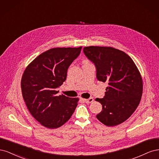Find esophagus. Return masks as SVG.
<instances>
[{
  "label": "esophagus",
  "instance_id": "esophagus-1",
  "mask_svg": "<svg viewBox=\"0 0 159 159\" xmlns=\"http://www.w3.org/2000/svg\"><path fill=\"white\" fill-rule=\"evenodd\" d=\"M83 101L86 103H91L93 102V99L92 98H90L89 99H84Z\"/></svg>",
  "mask_w": 159,
  "mask_h": 159
}]
</instances>
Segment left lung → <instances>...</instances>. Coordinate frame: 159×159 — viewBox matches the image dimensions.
<instances>
[{
  "mask_svg": "<svg viewBox=\"0 0 159 159\" xmlns=\"http://www.w3.org/2000/svg\"><path fill=\"white\" fill-rule=\"evenodd\" d=\"M84 52L95 66L97 79L108 83L103 98L95 99L103 109L96 117L108 127L125 121L137 108L143 93V80L135 64L126 53L112 47H84Z\"/></svg>",
  "mask_w": 159,
  "mask_h": 159,
  "instance_id": "1",
  "label": "left lung"
}]
</instances>
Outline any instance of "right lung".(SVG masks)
I'll return each mask as SVG.
<instances>
[{
  "label": "right lung",
  "instance_id": "1",
  "mask_svg": "<svg viewBox=\"0 0 159 159\" xmlns=\"http://www.w3.org/2000/svg\"><path fill=\"white\" fill-rule=\"evenodd\" d=\"M79 48H54L40 54L25 69L21 80L24 100L31 115L49 129L61 127L70 119L78 98L57 95L70 64L81 50Z\"/></svg>",
  "mask_w": 159,
  "mask_h": 159
}]
</instances>
